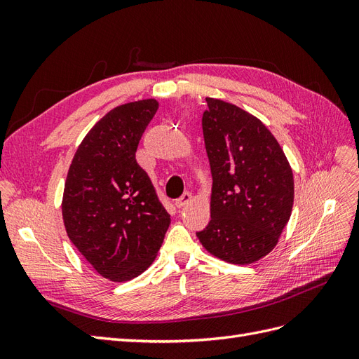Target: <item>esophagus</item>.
<instances>
[{"label": "esophagus", "mask_w": 359, "mask_h": 359, "mask_svg": "<svg viewBox=\"0 0 359 359\" xmlns=\"http://www.w3.org/2000/svg\"><path fill=\"white\" fill-rule=\"evenodd\" d=\"M191 193H189V191H186L182 194V196L175 202V205H177V208H182V206H186V205H189L190 202H191Z\"/></svg>", "instance_id": "esophagus-1"}]
</instances>
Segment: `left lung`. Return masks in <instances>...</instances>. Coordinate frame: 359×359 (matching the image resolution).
<instances>
[{"label": "left lung", "instance_id": "left-lung-1", "mask_svg": "<svg viewBox=\"0 0 359 359\" xmlns=\"http://www.w3.org/2000/svg\"><path fill=\"white\" fill-rule=\"evenodd\" d=\"M202 116L212 191L211 220L196 232L208 252L248 265L273 250L293 206V173L277 139L255 115L206 97Z\"/></svg>", "mask_w": 359, "mask_h": 359}]
</instances>
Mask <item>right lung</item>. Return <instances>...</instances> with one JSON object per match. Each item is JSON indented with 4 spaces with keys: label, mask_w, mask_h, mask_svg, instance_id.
<instances>
[{
    "label": "right lung",
    "mask_w": 359,
    "mask_h": 359,
    "mask_svg": "<svg viewBox=\"0 0 359 359\" xmlns=\"http://www.w3.org/2000/svg\"><path fill=\"white\" fill-rule=\"evenodd\" d=\"M158 102L116 106L83 137L62 194L67 235L93 268L128 281L154 262L170 224L136 149Z\"/></svg>",
    "instance_id": "right-lung-1"
}]
</instances>
